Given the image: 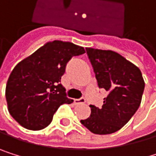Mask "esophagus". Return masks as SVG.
I'll return each instance as SVG.
<instances>
[{
  "label": "esophagus",
  "instance_id": "esophagus-1",
  "mask_svg": "<svg viewBox=\"0 0 156 156\" xmlns=\"http://www.w3.org/2000/svg\"><path fill=\"white\" fill-rule=\"evenodd\" d=\"M74 103L76 105H79V104H84L85 103V98L81 97L80 99H74Z\"/></svg>",
  "mask_w": 156,
  "mask_h": 156
}]
</instances>
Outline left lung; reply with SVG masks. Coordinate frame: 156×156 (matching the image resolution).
<instances>
[{"label":"left lung","instance_id":"obj_1","mask_svg":"<svg viewBox=\"0 0 156 156\" xmlns=\"http://www.w3.org/2000/svg\"><path fill=\"white\" fill-rule=\"evenodd\" d=\"M98 87L108 93L101 108L80 122L92 133L108 135L126 124L141 103L145 82L140 68L113 50L87 48Z\"/></svg>","mask_w":156,"mask_h":156}]
</instances>
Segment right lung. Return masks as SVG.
Segmentation results:
<instances>
[{"label":"right lung","instance_id":"1","mask_svg":"<svg viewBox=\"0 0 156 156\" xmlns=\"http://www.w3.org/2000/svg\"><path fill=\"white\" fill-rule=\"evenodd\" d=\"M85 53L82 47L61 40L49 41L12 70L5 88L10 115L29 130H41L51 122L62 104H71L61 84L67 62Z\"/></svg>","mask_w":156,"mask_h":156}]
</instances>
